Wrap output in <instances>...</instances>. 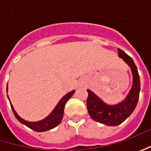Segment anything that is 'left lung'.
<instances>
[{
	"label": "left lung",
	"mask_w": 151,
	"mask_h": 151,
	"mask_svg": "<svg viewBox=\"0 0 151 151\" xmlns=\"http://www.w3.org/2000/svg\"><path fill=\"white\" fill-rule=\"evenodd\" d=\"M119 55L129 65L134 77L132 89L124 101L115 106H109L104 103L93 92L87 90L88 96L86 107L90 116L96 122L108 126L120 124L130 116L136 107L140 91L139 76L133 59L120 49H119Z\"/></svg>",
	"instance_id": "left-lung-1"
}]
</instances>
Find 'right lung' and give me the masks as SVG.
Wrapping results in <instances>:
<instances>
[{"label":"right lung","mask_w":151,"mask_h":151,"mask_svg":"<svg viewBox=\"0 0 151 151\" xmlns=\"http://www.w3.org/2000/svg\"><path fill=\"white\" fill-rule=\"evenodd\" d=\"M74 92H75V91H70L68 94H66L60 101V102L58 103V105L55 108V110L51 113L50 116H48L44 120L39 121V122H36V123L27 122V121H25L24 119H21L20 117L17 114V113L15 112L12 105L11 103L10 104H11V107H12V112L14 113L15 117L17 118V119L20 123L26 125L27 127L30 128L31 129L36 131V132H44V131L50 130V129H54L57 125H59L60 124L61 120L63 119V115H64V110H65V103L71 97V96L74 94Z\"/></svg>","instance_id":"1"}]
</instances>
